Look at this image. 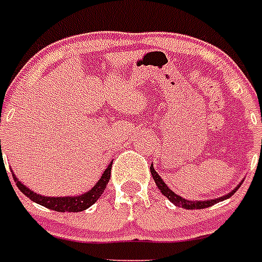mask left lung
I'll list each match as a JSON object with an SVG mask.
<instances>
[{"instance_id": "left-lung-1", "label": "left lung", "mask_w": 262, "mask_h": 262, "mask_svg": "<svg viewBox=\"0 0 262 262\" xmlns=\"http://www.w3.org/2000/svg\"><path fill=\"white\" fill-rule=\"evenodd\" d=\"M149 170H151V174H152V177H154V181H155V184H157V187L159 188V191H161V192H162L163 195H165V196H166L171 203H173V205H176V206H179V207H183V209H188V210L206 209V207L213 206V205L221 202V201L228 199V198H231L233 193L236 192L237 188H239V187H241L243 183V180H242V181H241V183H239V184H237L236 187L232 189V191H229L228 193H225V195H223V196L214 198V199H205V201H188V199H185V198L180 196V195H177L176 192H173V191H171V189L167 187V184L165 183V181H163L162 177L158 174L157 170L154 169V165H151Z\"/></svg>"}]
</instances>
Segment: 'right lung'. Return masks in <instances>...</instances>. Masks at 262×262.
I'll return each mask as SVG.
<instances>
[{
  "label": "right lung",
  "mask_w": 262,
  "mask_h": 262,
  "mask_svg": "<svg viewBox=\"0 0 262 262\" xmlns=\"http://www.w3.org/2000/svg\"><path fill=\"white\" fill-rule=\"evenodd\" d=\"M0 154L1 152V140H0ZM3 161V159H1ZM111 166H113V162L108 163V166L105 167L103 174L97 180L93 187H92L88 192H83L81 195H77V196H43V195H39V193L34 192L31 189H29V187H26L21 181H19V179L16 177L15 173H12L13 179H15V183L17 185V188L25 193L26 196L30 198L33 202L41 205V206H45L48 209L55 211H60V213H64V211H83L86 210L88 207H91L93 203L101 196V193L104 192L105 187L108 184L110 177H111Z\"/></svg>",
  "instance_id": "right-lung-1"
}]
</instances>
